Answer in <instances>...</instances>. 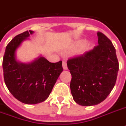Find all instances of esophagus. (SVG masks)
<instances>
[{"instance_id":"1","label":"esophagus","mask_w":126,"mask_h":126,"mask_svg":"<svg viewBox=\"0 0 126 126\" xmlns=\"http://www.w3.org/2000/svg\"><path fill=\"white\" fill-rule=\"evenodd\" d=\"M63 67L64 69H67V65L65 61H63Z\"/></svg>"}]
</instances>
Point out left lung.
Listing matches in <instances>:
<instances>
[{
    "label": "left lung",
    "mask_w": 126,
    "mask_h": 126,
    "mask_svg": "<svg viewBox=\"0 0 126 126\" xmlns=\"http://www.w3.org/2000/svg\"><path fill=\"white\" fill-rule=\"evenodd\" d=\"M98 45L83 54L69 58L73 99L82 106H94L106 99L115 86L119 71L116 50L111 41L97 32Z\"/></svg>",
    "instance_id": "obj_1"
}]
</instances>
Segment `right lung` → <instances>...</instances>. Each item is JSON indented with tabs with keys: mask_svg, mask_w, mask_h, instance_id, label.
I'll list each match as a JSON object with an SVG mask.
<instances>
[{
	"mask_svg": "<svg viewBox=\"0 0 126 126\" xmlns=\"http://www.w3.org/2000/svg\"><path fill=\"white\" fill-rule=\"evenodd\" d=\"M32 33V31H26L16 36L7 46L2 60L7 87L17 100L27 104H35L46 100L63 70L61 61L50 63L43 57L30 63L17 62L16 49Z\"/></svg>",
	"mask_w": 126,
	"mask_h": 126,
	"instance_id": "right-lung-1",
	"label": "right lung"
}]
</instances>
